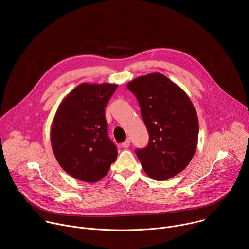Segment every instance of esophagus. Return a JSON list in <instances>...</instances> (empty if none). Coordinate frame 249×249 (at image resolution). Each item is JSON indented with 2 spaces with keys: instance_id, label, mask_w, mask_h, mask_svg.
Instances as JSON below:
<instances>
[{
  "instance_id": "obj_1",
  "label": "esophagus",
  "mask_w": 249,
  "mask_h": 249,
  "mask_svg": "<svg viewBox=\"0 0 249 249\" xmlns=\"http://www.w3.org/2000/svg\"><path fill=\"white\" fill-rule=\"evenodd\" d=\"M130 143H131V141H130V139H127L124 143L122 144V147L123 148H125V149H127V148H129V146H130Z\"/></svg>"
}]
</instances>
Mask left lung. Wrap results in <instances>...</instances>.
<instances>
[{"instance_id": "8db88e82", "label": "left lung", "mask_w": 249, "mask_h": 249, "mask_svg": "<svg viewBox=\"0 0 249 249\" xmlns=\"http://www.w3.org/2000/svg\"><path fill=\"white\" fill-rule=\"evenodd\" d=\"M127 89L136 96L149 132V144L136 155L153 179L166 180L181 172L197 147L199 123L187 94L160 73L139 77Z\"/></svg>"}]
</instances>
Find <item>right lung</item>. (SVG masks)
Returning a JSON list of instances; mask_svg holds the SVG:
<instances>
[{
    "instance_id": "obj_1",
    "label": "right lung",
    "mask_w": 249,
    "mask_h": 249,
    "mask_svg": "<svg viewBox=\"0 0 249 249\" xmlns=\"http://www.w3.org/2000/svg\"><path fill=\"white\" fill-rule=\"evenodd\" d=\"M117 85L82 84L61 102L51 127L53 153L74 178L96 182L116 160L117 148L108 137L105 107Z\"/></svg>"
}]
</instances>
